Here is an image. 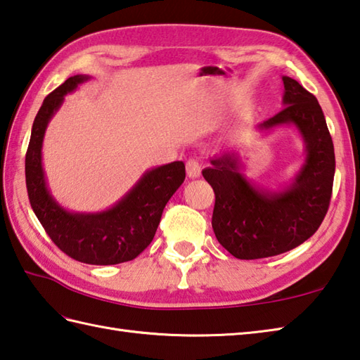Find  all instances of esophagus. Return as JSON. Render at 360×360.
Returning a JSON list of instances; mask_svg holds the SVG:
<instances>
[{
	"instance_id": "obj_1",
	"label": "esophagus",
	"mask_w": 360,
	"mask_h": 360,
	"mask_svg": "<svg viewBox=\"0 0 360 360\" xmlns=\"http://www.w3.org/2000/svg\"><path fill=\"white\" fill-rule=\"evenodd\" d=\"M186 174L189 179H199L202 174V165L197 160H188L186 161Z\"/></svg>"
}]
</instances>
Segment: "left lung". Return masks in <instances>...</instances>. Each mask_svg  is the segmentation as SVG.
<instances>
[{"instance_id":"1","label":"left lung","mask_w":360,"mask_h":360,"mask_svg":"<svg viewBox=\"0 0 360 360\" xmlns=\"http://www.w3.org/2000/svg\"><path fill=\"white\" fill-rule=\"evenodd\" d=\"M284 108L255 130L261 135L293 127L304 144L295 177L276 188L245 177V157L238 148L222 150L202 171L214 189L212 230L238 259L269 258L303 244L323 222L335 172L334 144L317 98L295 79L283 76Z\"/></svg>"}]
</instances>
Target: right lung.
Listing matches in <instances>:
<instances>
[{
    "label": "right lung",
    "instance_id": "add662e5",
    "mask_svg": "<svg viewBox=\"0 0 360 360\" xmlns=\"http://www.w3.org/2000/svg\"><path fill=\"white\" fill-rule=\"evenodd\" d=\"M88 79L86 75L72 76L43 101L26 152V188L37 219L63 253L85 264L112 266L135 259L150 244L166 203L186 174L183 161H172L146 171L118 202L104 211L63 208L48 188L41 157L43 138L65 96Z\"/></svg>",
    "mask_w": 360,
    "mask_h": 360
}]
</instances>
